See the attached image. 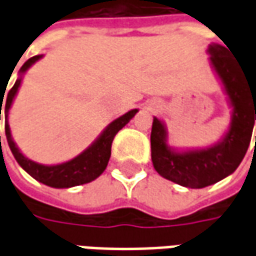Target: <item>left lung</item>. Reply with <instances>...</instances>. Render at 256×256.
Instances as JSON below:
<instances>
[{"mask_svg":"<svg viewBox=\"0 0 256 256\" xmlns=\"http://www.w3.org/2000/svg\"><path fill=\"white\" fill-rule=\"evenodd\" d=\"M211 63L225 84L233 106L229 132L212 148L176 154L166 144V130L154 118L150 132V156L162 177L186 188H206L236 170L247 152L256 120V82H251L222 45L208 48ZM256 145V140H255Z\"/></svg>","mask_w":256,"mask_h":256,"instance_id":"1","label":"left lung"}]
</instances>
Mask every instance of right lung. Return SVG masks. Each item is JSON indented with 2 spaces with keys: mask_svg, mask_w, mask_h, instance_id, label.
I'll return each mask as SVG.
<instances>
[{
  "mask_svg": "<svg viewBox=\"0 0 256 256\" xmlns=\"http://www.w3.org/2000/svg\"><path fill=\"white\" fill-rule=\"evenodd\" d=\"M41 58L42 56H34V58H28L22 66L20 72L27 71L38 58ZM20 80L22 79H18L14 86H12V89L8 92V97L5 100V119L8 118L9 108L12 106L14 97L18 93ZM1 101H4L2 97H1ZM1 108H2V104L0 106V119ZM137 111L138 110H132L128 114H124L123 116L118 118L116 120H114L102 132L98 140L90 148H88V150L82 152L76 158H74L72 160L66 162V163H62V164H56V166L38 164L36 162L30 160V159H27V158L22 155L16 144L14 142L12 137H10V130H9L8 122L5 123V134H6L9 148L12 150L14 159L18 160V163L24 168L26 172L30 174L31 177L36 178V181L45 184L48 186H52V188H71V186H76V185L90 182V181L96 180L98 176H101V172L106 170L108 160L111 158V146L115 136H116V133L120 128H124L130 122V119L137 114Z\"/></svg>",
  "mask_w": 256,
  "mask_h": 256,
  "instance_id": "right-lung-1",
  "label": "right lung"
}]
</instances>
